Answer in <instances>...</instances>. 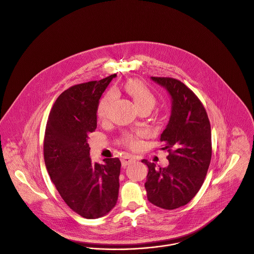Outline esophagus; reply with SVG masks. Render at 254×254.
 <instances>
[{"label": "esophagus", "mask_w": 254, "mask_h": 254, "mask_svg": "<svg viewBox=\"0 0 254 254\" xmlns=\"http://www.w3.org/2000/svg\"><path fill=\"white\" fill-rule=\"evenodd\" d=\"M134 161H135V157H133V156H131V155H126V156H124L123 159H122V165H123L124 167H127V165L131 164V163L134 162Z\"/></svg>", "instance_id": "34e87169"}]
</instances>
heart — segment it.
<instances>
[{
	"mask_svg": "<svg viewBox=\"0 0 254 254\" xmlns=\"http://www.w3.org/2000/svg\"><path fill=\"white\" fill-rule=\"evenodd\" d=\"M124 89L132 99L136 108H139L142 106H149L153 108L156 103V99L152 92L139 79L127 80L124 85ZM113 99H114V93L109 92L103 97V99L99 103L97 114L100 120L107 119L109 108ZM142 136H144V132L142 131H139L136 133H128L125 136L124 142L131 148H137L140 145V138Z\"/></svg>",
	"mask_w": 254,
	"mask_h": 254,
	"instance_id": "heart-1",
	"label": "heart"
}]
</instances>
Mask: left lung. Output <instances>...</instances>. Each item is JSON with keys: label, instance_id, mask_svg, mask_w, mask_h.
<instances>
[{"label": "left lung", "instance_id": "obj_1", "mask_svg": "<svg viewBox=\"0 0 254 254\" xmlns=\"http://www.w3.org/2000/svg\"><path fill=\"white\" fill-rule=\"evenodd\" d=\"M167 90L172 108L168 125L161 134L169 165L148 167L145 183L150 202L173 210L190 202L198 192L207 174L211 156V127L207 113L197 96L183 82L170 77H151Z\"/></svg>", "mask_w": 254, "mask_h": 254}]
</instances>
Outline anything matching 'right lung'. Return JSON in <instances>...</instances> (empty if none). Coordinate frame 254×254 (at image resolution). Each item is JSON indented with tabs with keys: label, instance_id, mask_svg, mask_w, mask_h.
<instances>
[{
	"label": "right lung",
	"instance_id": "add662e5",
	"mask_svg": "<svg viewBox=\"0 0 254 254\" xmlns=\"http://www.w3.org/2000/svg\"><path fill=\"white\" fill-rule=\"evenodd\" d=\"M116 76L64 91L54 103L46 126L47 172L64 201L86 219L105 216L118 200L121 161L107 158L104 164H93L88 144L89 133L97 127L99 100Z\"/></svg>",
	"mask_w": 254,
	"mask_h": 254
}]
</instances>
